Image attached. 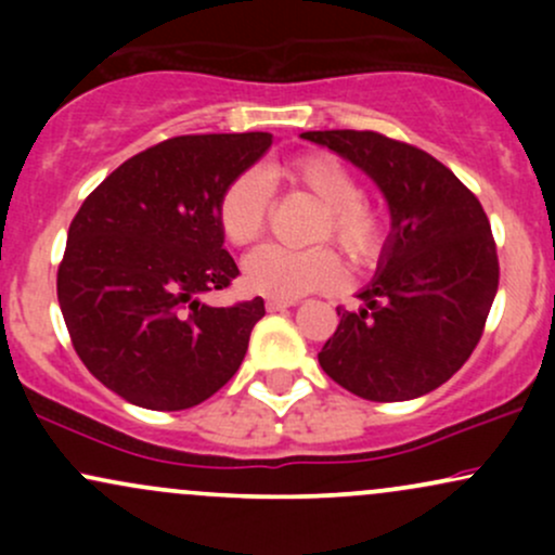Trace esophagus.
<instances>
[{
    "label": "esophagus",
    "instance_id": "1",
    "mask_svg": "<svg viewBox=\"0 0 555 555\" xmlns=\"http://www.w3.org/2000/svg\"><path fill=\"white\" fill-rule=\"evenodd\" d=\"M292 305H295V299H266V310H269V313H279V310L292 308Z\"/></svg>",
    "mask_w": 555,
    "mask_h": 555
}]
</instances>
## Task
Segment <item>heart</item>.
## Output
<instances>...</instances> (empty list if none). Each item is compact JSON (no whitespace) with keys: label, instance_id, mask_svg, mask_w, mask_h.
Listing matches in <instances>:
<instances>
[{"label":"heart","instance_id":"b5f03b06","mask_svg":"<svg viewBox=\"0 0 555 555\" xmlns=\"http://www.w3.org/2000/svg\"><path fill=\"white\" fill-rule=\"evenodd\" d=\"M286 177L323 206L318 240H334L358 266H371L386 245V219L362 201V184L347 164L328 154H310L286 167ZM271 214V182L260 169H247L227 184L219 197V229L232 245H253L266 232ZM344 279L334 250H286L263 245L245 260V284L256 295L297 299L308 292L331 289Z\"/></svg>","mask_w":555,"mask_h":555}]
</instances>
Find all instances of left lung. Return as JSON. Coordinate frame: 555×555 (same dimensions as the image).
<instances>
[{"label": "left lung", "mask_w": 555, "mask_h": 555, "mask_svg": "<svg viewBox=\"0 0 555 555\" xmlns=\"http://www.w3.org/2000/svg\"><path fill=\"white\" fill-rule=\"evenodd\" d=\"M305 140L365 171L384 193L391 234L360 310L318 352L328 378L371 401H406L451 378L480 341L499 289V256L480 201L438 158L373 130Z\"/></svg>", "instance_id": "1"}]
</instances>
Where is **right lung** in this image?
Returning a JSON list of instances; mask_svg holds the SVG:
<instances>
[{"mask_svg":"<svg viewBox=\"0 0 555 555\" xmlns=\"http://www.w3.org/2000/svg\"><path fill=\"white\" fill-rule=\"evenodd\" d=\"M269 132L180 135L127 158L82 201L56 297L82 365L145 410L177 412L237 373L263 299L211 308L240 269L219 197L271 149Z\"/></svg>","mask_w":555,"mask_h":555,"instance_id":"obj_1","label":"right lung"}]
</instances>
